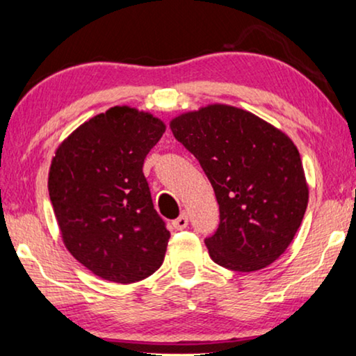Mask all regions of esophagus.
<instances>
[{"mask_svg":"<svg viewBox=\"0 0 356 356\" xmlns=\"http://www.w3.org/2000/svg\"><path fill=\"white\" fill-rule=\"evenodd\" d=\"M188 216H186V212H183L181 216H179L178 218H175V220L172 222V225L177 228V230H184V228L188 227Z\"/></svg>","mask_w":356,"mask_h":356,"instance_id":"esophagus-1","label":"esophagus"}]
</instances>
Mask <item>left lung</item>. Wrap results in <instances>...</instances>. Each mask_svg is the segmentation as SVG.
Returning a JSON list of instances; mask_svg holds the SVG:
<instances>
[{
	"label": "left lung",
	"mask_w": 356,
	"mask_h": 356,
	"mask_svg": "<svg viewBox=\"0 0 356 356\" xmlns=\"http://www.w3.org/2000/svg\"><path fill=\"white\" fill-rule=\"evenodd\" d=\"M170 128L216 191L220 223L204 240L212 261L252 272L279 259L308 206L305 170L289 136L228 105L179 115Z\"/></svg>",
	"instance_id": "1"
}]
</instances>
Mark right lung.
Segmentation results:
<instances>
[{
  "mask_svg": "<svg viewBox=\"0 0 356 356\" xmlns=\"http://www.w3.org/2000/svg\"><path fill=\"white\" fill-rule=\"evenodd\" d=\"M163 121L113 106L81 124L51 160L48 191L67 251L102 279L133 284L162 266L170 240L144 160Z\"/></svg>",
  "mask_w": 356,
  "mask_h": 356,
  "instance_id": "obj_1",
  "label": "right lung"
}]
</instances>
